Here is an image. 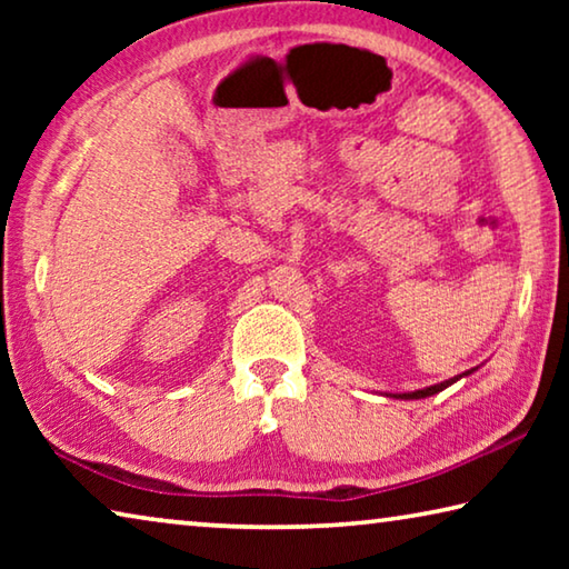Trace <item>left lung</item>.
Segmentation results:
<instances>
[{"mask_svg": "<svg viewBox=\"0 0 569 569\" xmlns=\"http://www.w3.org/2000/svg\"><path fill=\"white\" fill-rule=\"evenodd\" d=\"M471 371H477V369H469L465 373H459V377H455V379H447V381H441V383H435V387H427V389H419V391H409V393H393V397H397V399H427V397H435V393L445 391L447 387H451V383L459 381L461 377H469ZM389 397H391V393H389Z\"/></svg>", "mask_w": 569, "mask_h": 569, "instance_id": "obj_1", "label": "left lung"}]
</instances>
